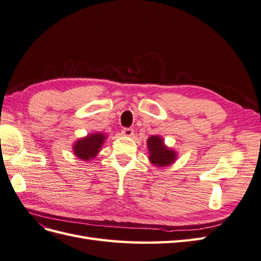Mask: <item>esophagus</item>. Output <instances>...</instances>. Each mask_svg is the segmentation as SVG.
I'll return each mask as SVG.
<instances>
[{
	"mask_svg": "<svg viewBox=\"0 0 261 261\" xmlns=\"http://www.w3.org/2000/svg\"><path fill=\"white\" fill-rule=\"evenodd\" d=\"M122 135L126 136V137H130L134 135V130H133V128H124L122 130Z\"/></svg>",
	"mask_w": 261,
	"mask_h": 261,
	"instance_id": "obj_1",
	"label": "esophagus"
}]
</instances>
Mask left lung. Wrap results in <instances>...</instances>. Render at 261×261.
Listing matches in <instances>:
<instances>
[{
    "instance_id": "1",
    "label": "left lung",
    "mask_w": 261,
    "mask_h": 261,
    "mask_svg": "<svg viewBox=\"0 0 261 261\" xmlns=\"http://www.w3.org/2000/svg\"><path fill=\"white\" fill-rule=\"evenodd\" d=\"M149 161L154 167L165 168L172 165L177 159V152L168 147L161 136H151L147 139Z\"/></svg>"
}]
</instances>
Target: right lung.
<instances>
[{
  "label": "right lung",
  "mask_w": 261,
  "mask_h": 261,
  "mask_svg": "<svg viewBox=\"0 0 261 261\" xmlns=\"http://www.w3.org/2000/svg\"><path fill=\"white\" fill-rule=\"evenodd\" d=\"M108 135L102 133H90L77 139L73 145V152L76 158L83 161H91L97 156L103 146Z\"/></svg>",
  "instance_id": "add662e5"
}]
</instances>
